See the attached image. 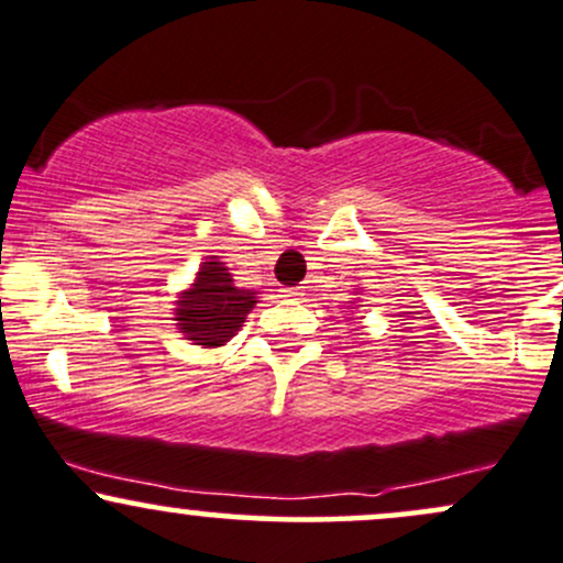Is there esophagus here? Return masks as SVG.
<instances>
[{
  "label": "esophagus",
  "instance_id": "1",
  "mask_svg": "<svg viewBox=\"0 0 563 563\" xmlns=\"http://www.w3.org/2000/svg\"><path fill=\"white\" fill-rule=\"evenodd\" d=\"M280 294L286 296V299H299V296H303V290L301 288H283Z\"/></svg>",
  "mask_w": 563,
  "mask_h": 563
}]
</instances>
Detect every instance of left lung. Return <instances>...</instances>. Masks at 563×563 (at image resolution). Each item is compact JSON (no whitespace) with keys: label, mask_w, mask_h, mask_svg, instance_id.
Instances as JSON below:
<instances>
[{"label":"left lung","mask_w":563,"mask_h":563,"mask_svg":"<svg viewBox=\"0 0 563 563\" xmlns=\"http://www.w3.org/2000/svg\"><path fill=\"white\" fill-rule=\"evenodd\" d=\"M360 294V288H354V296H357ZM349 307H352V309H357V307H363V303H360L357 299H352V301H349Z\"/></svg>","instance_id":"obj_1"}]
</instances>
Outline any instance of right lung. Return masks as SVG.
Masks as SVG:
<instances>
[{"mask_svg":"<svg viewBox=\"0 0 563 563\" xmlns=\"http://www.w3.org/2000/svg\"><path fill=\"white\" fill-rule=\"evenodd\" d=\"M260 290L238 288L232 273L219 256L200 262L196 280L179 290L174 301V325L200 349H219L243 328Z\"/></svg>","mask_w":563,"mask_h":563,"instance_id":"right-lung-1","label":"right lung"}]
</instances>
